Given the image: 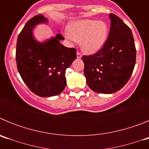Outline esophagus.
I'll return each instance as SVG.
<instances>
[{"instance_id": "1", "label": "esophagus", "mask_w": 149, "mask_h": 149, "mask_svg": "<svg viewBox=\"0 0 149 149\" xmlns=\"http://www.w3.org/2000/svg\"><path fill=\"white\" fill-rule=\"evenodd\" d=\"M82 57V54H81L80 52H77V59H81Z\"/></svg>"}]
</instances>
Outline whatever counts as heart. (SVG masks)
I'll return each mask as SVG.
<instances>
[{"mask_svg": "<svg viewBox=\"0 0 149 149\" xmlns=\"http://www.w3.org/2000/svg\"><path fill=\"white\" fill-rule=\"evenodd\" d=\"M66 37L80 42L84 52L89 54L97 53L103 48L109 34L108 26L105 22L98 20L77 21L68 27Z\"/></svg>", "mask_w": 149, "mask_h": 149, "instance_id": "heart-1", "label": "heart"}]
</instances>
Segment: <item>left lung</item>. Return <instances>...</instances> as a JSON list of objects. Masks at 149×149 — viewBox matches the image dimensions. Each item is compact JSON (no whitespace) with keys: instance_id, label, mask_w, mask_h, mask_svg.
<instances>
[{"instance_id":"1","label":"left lung","mask_w":149,"mask_h":149,"mask_svg":"<svg viewBox=\"0 0 149 149\" xmlns=\"http://www.w3.org/2000/svg\"><path fill=\"white\" fill-rule=\"evenodd\" d=\"M109 36L103 48L83 56L86 84L95 93L111 94L120 90L131 77L136 63V48L130 27L110 14Z\"/></svg>"}]
</instances>
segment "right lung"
<instances>
[{"instance_id": "right-lung-1", "label": "right lung", "mask_w": 149, "mask_h": 149, "mask_svg": "<svg viewBox=\"0 0 149 149\" xmlns=\"http://www.w3.org/2000/svg\"><path fill=\"white\" fill-rule=\"evenodd\" d=\"M48 22L42 15L33 17L26 23L17 39V68L22 80L34 94L40 97L59 95L66 85L65 70L77 57L76 50L60 43V33L39 42L33 30L39 24Z\"/></svg>"}]
</instances>
